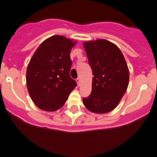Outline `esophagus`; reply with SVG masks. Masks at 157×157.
I'll return each mask as SVG.
<instances>
[{"instance_id":"esophagus-1","label":"esophagus","mask_w":157,"mask_h":157,"mask_svg":"<svg viewBox=\"0 0 157 157\" xmlns=\"http://www.w3.org/2000/svg\"><path fill=\"white\" fill-rule=\"evenodd\" d=\"M76 81H77V85L78 86H80V77H78V78H77V80H76Z\"/></svg>"}]
</instances>
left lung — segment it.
Returning a JSON list of instances; mask_svg holds the SVG:
<instances>
[{"label": "left lung", "instance_id": "1", "mask_svg": "<svg viewBox=\"0 0 157 157\" xmlns=\"http://www.w3.org/2000/svg\"><path fill=\"white\" fill-rule=\"evenodd\" d=\"M92 74V92L83 98L85 107L91 112L111 111L126 92L129 80L128 66L120 49L104 39L83 43Z\"/></svg>", "mask_w": 157, "mask_h": 157}]
</instances>
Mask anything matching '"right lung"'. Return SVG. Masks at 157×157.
Returning <instances> with one entry per match:
<instances>
[{
	"label": "right lung",
	"instance_id": "add662e5",
	"mask_svg": "<svg viewBox=\"0 0 157 157\" xmlns=\"http://www.w3.org/2000/svg\"><path fill=\"white\" fill-rule=\"evenodd\" d=\"M75 44L76 41L63 36H52L39 46L31 59L26 72L28 91L41 110H59L77 86L70 76V52Z\"/></svg>",
	"mask_w": 157,
	"mask_h": 157
}]
</instances>
